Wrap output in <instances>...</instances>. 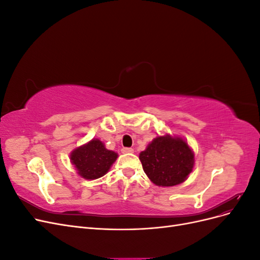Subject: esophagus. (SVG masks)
Returning a JSON list of instances; mask_svg holds the SVG:
<instances>
[{
	"label": "esophagus",
	"mask_w": 260,
	"mask_h": 260,
	"mask_svg": "<svg viewBox=\"0 0 260 260\" xmlns=\"http://www.w3.org/2000/svg\"><path fill=\"white\" fill-rule=\"evenodd\" d=\"M121 152L123 154H130V153H133V148H131V147H123L121 149Z\"/></svg>",
	"instance_id": "1"
}]
</instances>
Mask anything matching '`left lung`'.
<instances>
[{"label": "left lung", "instance_id": "left-lung-1", "mask_svg": "<svg viewBox=\"0 0 260 260\" xmlns=\"http://www.w3.org/2000/svg\"><path fill=\"white\" fill-rule=\"evenodd\" d=\"M139 158L152 182L174 186L184 182L194 166V153L182 138L157 137L141 152Z\"/></svg>", "mask_w": 260, "mask_h": 260}]
</instances>
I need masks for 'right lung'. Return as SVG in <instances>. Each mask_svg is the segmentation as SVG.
<instances>
[{
    "mask_svg": "<svg viewBox=\"0 0 260 260\" xmlns=\"http://www.w3.org/2000/svg\"><path fill=\"white\" fill-rule=\"evenodd\" d=\"M118 154L109 151L99 139L75 148L70 154V161L75 166L78 175L86 180L103 177L111 169Z\"/></svg>",
    "mask_w": 260,
    "mask_h": 260,
    "instance_id": "1",
    "label": "right lung"
}]
</instances>
